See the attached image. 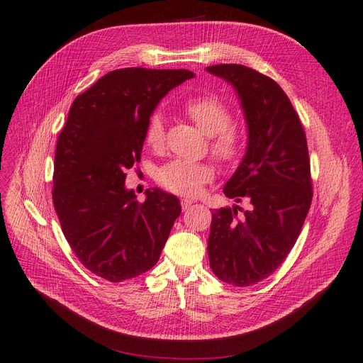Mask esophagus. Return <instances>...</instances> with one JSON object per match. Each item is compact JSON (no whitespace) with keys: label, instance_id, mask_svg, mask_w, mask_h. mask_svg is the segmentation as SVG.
<instances>
[{"label":"esophagus","instance_id":"1","mask_svg":"<svg viewBox=\"0 0 363 363\" xmlns=\"http://www.w3.org/2000/svg\"><path fill=\"white\" fill-rule=\"evenodd\" d=\"M194 203H195V201H194L192 198H183V199H182V207H183V210H187Z\"/></svg>","mask_w":363,"mask_h":363}]
</instances>
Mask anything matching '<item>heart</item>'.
Segmentation results:
<instances>
[{"mask_svg": "<svg viewBox=\"0 0 363 363\" xmlns=\"http://www.w3.org/2000/svg\"><path fill=\"white\" fill-rule=\"evenodd\" d=\"M184 116L210 138V150L223 164H231L240 157L245 147V133L237 123L230 121L231 112L219 97L203 94L186 99L182 105ZM145 141L152 148H160L165 143V120L159 112L148 118ZM213 179V167L207 162L171 160L160 168L157 182L168 191L180 195H195Z\"/></svg>", "mask_w": 363, "mask_h": 363, "instance_id": "heart-1", "label": "heart"}]
</instances>
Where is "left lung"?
Listing matches in <instances>:
<instances>
[{
    "instance_id": "obj_1",
    "label": "left lung",
    "mask_w": 363,
    "mask_h": 363,
    "mask_svg": "<svg viewBox=\"0 0 363 363\" xmlns=\"http://www.w3.org/2000/svg\"><path fill=\"white\" fill-rule=\"evenodd\" d=\"M233 85L246 120V153L223 194L235 203L211 215L207 252L216 277L235 286L257 284L293 249L311 207L306 136L290 99L272 78L242 65L208 66Z\"/></svg>"
}]
</instances>
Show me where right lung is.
Returning a JSON list of instances; mask_svg holds the SVG:
<instances>
[{
    "label": "right lung",
    "instance_id": "obj_1",
    "mask_svg": "<svg viewBox=\"0 0 363 363\" xmlns=\"http://www.w3.org/2000/svg\"><path fill=\"white\" fill-rule=\"evenodd\" d=\"M191 70L128 67L79 94L60 132L52 199L61 230L82 264L111 282L152 269L180 213L179 198L153 187L138 203L124 186L141 160L148 118Z\"/></svg>",
    "mask_w": 363,
    "mask_h": 363
}]
</instances>
